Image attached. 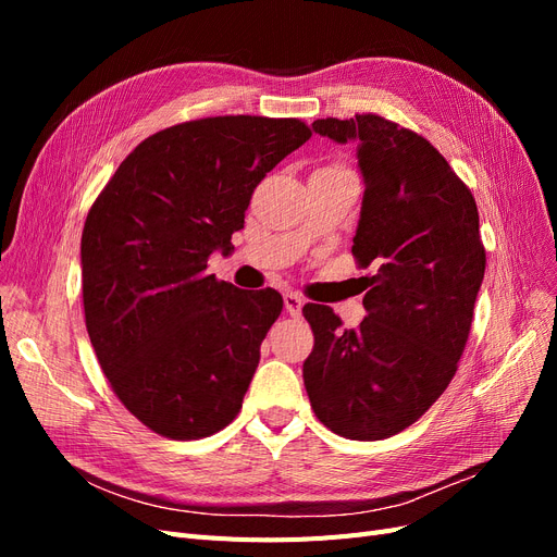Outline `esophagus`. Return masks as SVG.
<instances>
[{"mask_svg":"<svg viewBox=\"0 0 557 557\" xmlns=\"http://www.w3.org/2000/svg\"><path fill=\"white\" fill-rule=\"evenodd\" d=\"M283 301H285V311H288L293 318H299V315H301V307H305V299H301V295H297V293H285V295H283Z\"/></svg>","mask_w":557,"mask_h":557,"instance_id":"1","label":"esophagus"}]
</instances>
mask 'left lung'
Listing matches in <instances>:
<instances>
[{"label": "left lung", "instance_id": "obj_1", "mask_svg": "<svg viewBox=\"0 0 557 557\" xmlns=\"http://www.w3.org/2000/svg\"><path fill=\"white\" fill-rule=\"evenodd\" d=\"M313 129L360 141L364 197L352 258L367 315L344 330L330 307L301 309L311 409L334 434L387 440L413 425L458 372L485 272L476 199L425 137L376 113L320 117Z\"/></svg>", "mask_w": 557, "mask_h": 557}]
</instances>
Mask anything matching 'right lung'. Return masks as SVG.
<instances>
[{
  "label": "right lung",
  "instance_id": "right-lung-1",
  "mask_svg": "<svg viewBox=\"0 0 557 557\" xmlns=\"http://www.w3.org/2000/svg\"><path fill=\"white\" fill-rule=\"evenodd\" d=\"M311 137L299 117L213 115L144 139L88 211L83 311L123 407L166 440L211 436L237 418L283 297L207 274L232 250L252 190Z\"/></svg>",
  "mask_w": 557,
  "mask_h": 557
}]
</instances>
